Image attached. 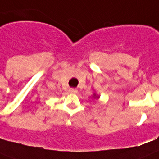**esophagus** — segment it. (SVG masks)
Masks as SVG:
<instances>
[{
    "label": "esophagus",
    "instance_id": "1",
    "mask_svg": "<svg viewBox=\"0 0 159 159\" xmlns=\"http://www.w3.org/2000/svg\"><path fill=\"white\" fill-rule=\"evenodd\" d=\"M69 92H70V93H73V94H75V93L77 92V90H76V89H70V90H69Z\"/></svg>",
    "mask_w": 159,
    "mask_h": 159
}]
</instances>
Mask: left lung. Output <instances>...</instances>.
I'll return each mask as SVG.
<instances>
[{
    "mask_svg": "<svg viewBox=\"0 0 159 159\" xmlns=\"http://www.w3.org/2000/svg\"><path fill=\"white\" fill-rule=\"evenodd\" d=\"M92 98H94V99H98V98H99V95H98L96 93H94V94H93V96H92Z\"/></svg>",
    "mask_w": 159,
    "mask_h": 159,
    "instance_id": "1",
    "label": "left lung"
}]
</instances>
